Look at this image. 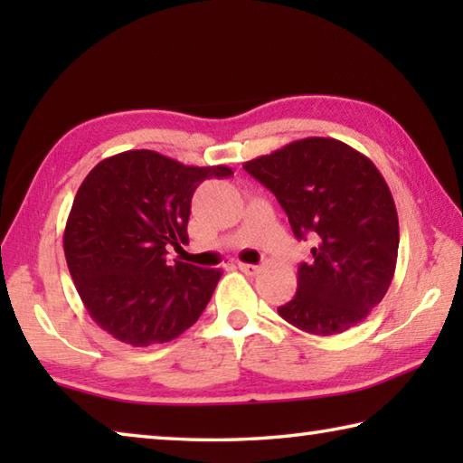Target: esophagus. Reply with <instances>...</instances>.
I'll list each match as a JSON object with an SVG mask.
<instances>
[{"label": "esophagus", "instance_id": "34e87169", "mask_svg": "<svg viewBox=\"0 0 463 463\" xmlns=\"http://www.w3.org/2000/svg\"><path fill=\"white\" fill-rule=\"evenodd\" d=\"M239 269L245 273V276H257L260 273V265H250V263H239Z\"/></svg>", "mask_w": 463, "mask_h": 463}]
</instances>
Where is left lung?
Returning <instances> with one entry per match:
<instances>
[{"label": "left lung", "mask_w": 463, "mask_h": 463, "mask_svg": "<svg viewBox=\"0 0 463 463\" xmlns=\"http://www.w3.org/2000/svg\"><path fill=\"white\" fill-rule=\"evenodd\" d=\"M242 167L276 195L298 241L307 234L317 241L279 317L323 336L362 323L388 292L401 241L378 167L354 146L323 137L294 140Z\"/></svg>", "instance_id": "obj_1"}]
</instances>
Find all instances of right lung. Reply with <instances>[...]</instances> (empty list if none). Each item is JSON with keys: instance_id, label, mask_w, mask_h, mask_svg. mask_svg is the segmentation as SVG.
Returning a JSON list of instances; mask_svg holds the SVG:
<instances>
[{"instance_id": "right-lung-1", "label": "right lung", "mask_w": 463, "mask_h": 463, "mask_svg": "<svg viewBox=\"0 0 463 463\" xmlns=\"http://www.w3.org/2000/svg\"><path fill=\"white\" fill-rule=\"evenodd\" d=\"M231 175L140 148L108 156L83 179L62 249L83 307L114 339L167 343L200 318L222 271L171 265L167 245L187 242L195 187Z\"/></svg>"}]
</instances>
